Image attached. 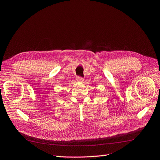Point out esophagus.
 <instances>
[{"instance_id": "obj_1", "label": "esophagus", "mask_w": 160, "mask_h": 160, "mask_svg": "<svg viewBox=\"0 0 160 160\" xmlns=\"http://www.w3.org/2000/svg\"><path fill=\"white\" fill-rule=\"evenodd\" d=\"M76 80L77 81H79V82H83V77H76Z\"/></svg>"}]
</instances>
